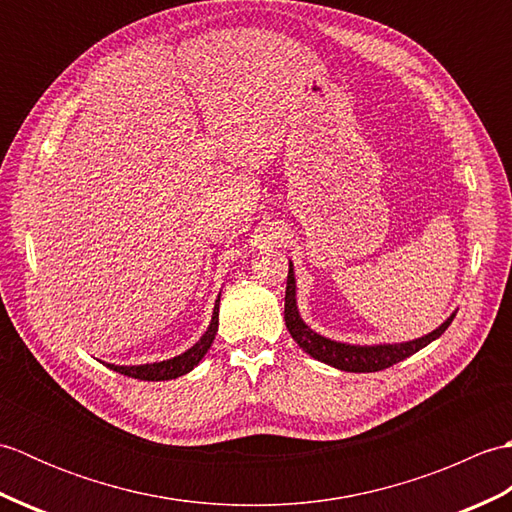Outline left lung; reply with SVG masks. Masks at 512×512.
<instances>
[{"instance_id":"1","label":"left lung","mask_w":512,"mask_h":512,"mask_svg":"<svg viewBox=\"0 0 512 512\" xmlns=\"http://www.w3.org/2000/svg\"><path fill=\"white\" fill-rule=\"evenodd\" d=\"M455 314L444 321L438 330L429 332L427 336L416 341L396 343V345H347L325 339V336L310 330L306 323L301 321L295 299V273H292V264L288 268V284H286V306H284V319L286 328L292 339L297 341L303 352H308L312 358H317L321 363H328L343 372H380L400 361H405L407 356L416 354L422 347H427L431 341H436L442 332L449 328Z\"/></svg>"}]
</instances>
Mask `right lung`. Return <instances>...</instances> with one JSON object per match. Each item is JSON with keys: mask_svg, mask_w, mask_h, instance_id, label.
<instances>
[{"mask_svg": "<svg viewBox=\"0 0 512 512\" xmlns=\"http://www.w3.org/2000/svg\"><path fill=\"white\" fill-rule=\"evenodd\" d=\"M217 319H220V299H217L215 308H213V319H211L209 330L202 334V339L195 343L191 350H187L180 356H173V358H169V361H162V363L129 365V367L107 363V367L114 369V372H118V374L132 376V378H138V380H171V378H178L182 374L191 372V369L202 361L204 354L209 352V347H211L215 334H217Z\"/></svg>", "mask_w": 512, "mask_h": 512, "instance_id": "add662e5", "label": "right lung"}]
</instances>
